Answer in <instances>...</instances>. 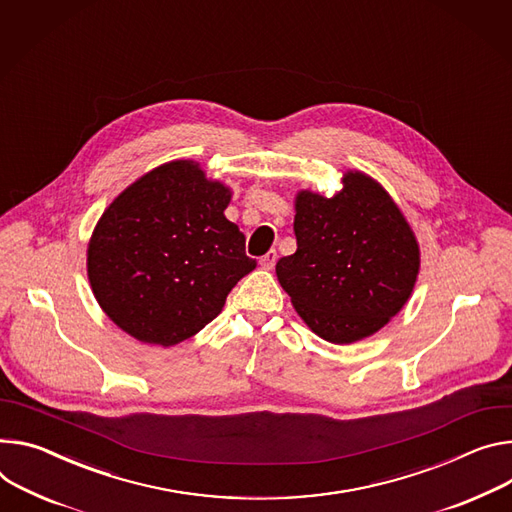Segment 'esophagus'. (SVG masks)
Masks as SVG:
<instances>
[{"instance_id":"esophagus-1","label":"esophagus","mask_w":512,"mask_h":512,"mask_svg":"<svg viewBox=\"0 0 512 512\" xmlns=\"http://www.w3.org/2000/svg\"><path fill=\"white\" fill-rule=\"evenodd\" d=\"M275 261H277V253H275V251H267V253L261 257L259 263H261L263 269H273Z\"/></svg>"}]
</instances>
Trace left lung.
Returning <instances> with one entry per match:
<instances>
[{"mask_svg": "<svg viewBox=\"0 0 512 512\" xmlns=\"http://www.w3.org/2000/svg\"><path fill=\"white\" fill-rule=\"evenodd\" d=\"M327 198L300 190L294 200L296 253L275 265L277 280L308 329L349 345L378 333L408 302L421 249L398 204L374 177L343 173Z\"/></svg>", "mask_w": 512, "mask_h": 512, "instance_id": "obj_1", "label": "left lung"}]
</instances>
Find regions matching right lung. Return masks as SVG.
<instances>
[{
	"instance_id": "add662e5",
	"label": "right lung",
	"mask_w": 512,
	"mask_h": 512,
	"mask_svg": "<svg viewBox=\"0 0 512 512\" xmlns=\"http://www.w3.org/2000/svg\"><path fill=\"white\" fill-rule=\"evenodd\" d=\"M232 192L200 163L177 159L114 198L87 245L100 308L141 343L171 347L214 320L228 292L257 267L224 216Z\"/></svg>"
}]
</instances>
